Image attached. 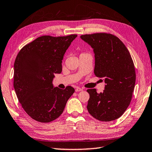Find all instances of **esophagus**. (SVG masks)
Returning a JSON list of instances; mask_svg holds the SVG:
<instances>
[{
	"instance_id": "esophagus-1",
	"label": "esophagus",
	"mask_w": 152,
	"mask_h": 152,
	"mask_svg": "<svg viewBox=\"0 0 152 152\" xmlns=\"http://www.w3.org/2000/svg\"><path fill=\"white\" fill-rule=\"evenodd\" d=\"M83 90V88H79V87H77L76 88V89H75V91L76 92H79V91H82Z\"/></svg>"
}]
</instances>
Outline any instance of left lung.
<instances>
[{
	"label": "left lung",
	"instance_id": "8db88e82",
	"mask_svg": "<svg viewBox=\"0 0 152 152\" xmlns=\"http://www.w3.org/2000/svg\"><path fill=\"white\" fill-rule=\"evenodd\" d=\"M91 45L94 54V75L106 83L102 93L88 89L87 110L100 121L118 118L129 106L136 82L135 67L123 42L110 34H85L80 37Z\"/></svg>",
	"mask_w": 152,
	"mask_h": 152
}]
</instances>
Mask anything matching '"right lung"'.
Listing matches in <instances>:
<instances>
[{
  "instance_id": "obj_1",
  "label": "right lung",
  "mask_w": 152,
  "mask_h": 152,
  "mask_svg": "<svg viewBox=\"0 0 152 152\" xmlns=\"http://www.w3.org/2000/svg\"><path fill=\"white\" fill-rule=\"evenodd\" d=\"M77 35L43 36L23 47L14 65V87L22 108L31 118L50 122L61 115L75 89L54 87L66 50Z\"/></svg>"
}]
</instances>
